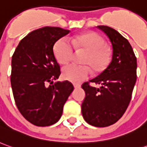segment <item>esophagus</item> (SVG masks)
Returning a JSON list of instances; mask_svg holds the SVG:
<instances>
[{
    "instance_id": "esophagus-1",
    "label": "esophagus",
    "mask_w": 147,
    "mask_h": 147,
    "mask_svg": "<svg viewBox=\"0 0 147 147\" xmlns=\"http://www.w3.org/2000/svg\"><path fill=\"white\" fill-rule=\"evenodd\" d=\"M73 85L76 89H78V88L80 87V84H73Z\"/></svg>"
}]
</instances>
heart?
Wrapping results in <instances>:
<instances>
[{"label": "heart", "instance_id": "1", "mask_svg": "<svg viewBox=\"0 0 147 147\" xmlns=\"http://www.w3.org/2000/svg\"><path fill=\"white\" fill-rule=\"evenodd\" d=\"M73 46L76 49H82L86 52L82 60V63L86 65L70 64L64 67L63 76L65 80L79 83L89 76L91 72L90 66L96 72L101 71L107 67L110 53L104 39L100 35L94 32L84 33L72 39V44L68 39H59L53 47L54 56L58 63L67 64L72 59Z\"/></svg>", "mask_w": 147, "mask_h": 147}]
</instances>
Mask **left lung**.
Masks as SVG:
<instances>
[{
  "mask_svg": "<svg viewBox=\"0 0 147 147\" xmlns=\"http://www.w3.org/2000/svg\"><path fill=\"white\" fill-rule=\"evenodd\" d=\"M112 46L108 67L89 82L100 84L95 88L84 82L85 98L81 106L84 120L95 127H107L117 122L124 115L132 98L137 80V58L127 39L107 26H98Z\"/></svg>",
  "mask_w": 147,
  "mask_h": 147,
  "instance_id": "1",
  "label": "left lung"
}]
</instances>
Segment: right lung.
<instances>
[{"label":"right lung","instance_id":"add662e5","mask_svg":"<svg viewBox=\"0 0 147 147\" xmlns=\"http://www.w3.org/2000/svg\"><path fill=\"white\" fill-rule=\"evenodd\" d=\"M69 32L56 27L35 30L19 42L13 54V98L22 115L34 125L45 127L58 122L73 91V84L67 80L53 84L61 74L53 45Z\"/></svg>","mask_w":147,"mask_h":147}]
</instances>
